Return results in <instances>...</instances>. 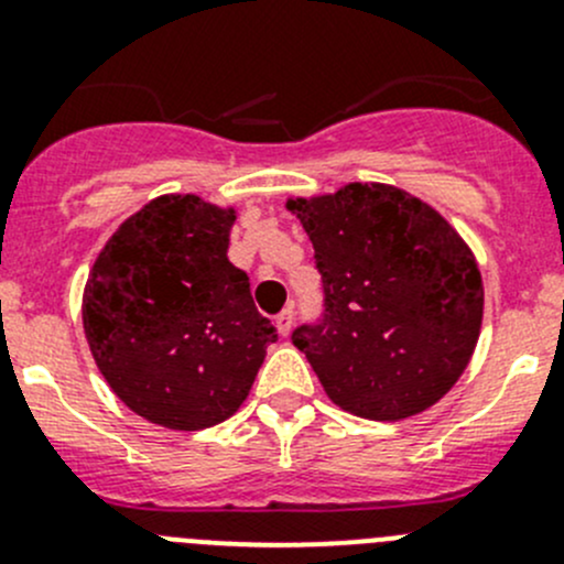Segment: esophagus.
I'll return each instance as SVG.
<instances>
[{
    "mask_svg": "<svg viewBox=\"0 0 564 564\" xmlns=\"http://www.w3.org/2000/svg\"><path fill=\"white\" fill-rule=\"evenodd\" d=\"M292 322H294V311H292V308L281 311V314L275 316V327H278V333H281V335H289V333H292Z\"/></svg>",
    "mask_w": 564,
    "mask_h": 564,
    "instance_id": "1",
    "label": "esophagus"
}]
</instances>
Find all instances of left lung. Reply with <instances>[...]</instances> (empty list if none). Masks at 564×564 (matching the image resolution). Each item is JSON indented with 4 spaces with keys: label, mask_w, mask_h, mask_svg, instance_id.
Wrapping results in <instances>:
<instances>
[{
    "label": "left lung",
    "mask_w": 564,
    "mask_h": 564,
    "mask_svg": "<svg viewBox=\"0 0 564 564\" xmlns=\"http://www.w3.org/2000/svg\"><path fill=\"white\" fill-rule=\"evenodd\" d=\"M314 242L324 314L292 333L329 401L357 417H412L469 366L482 281L460 235L425 202L382 182L289 198Z\"/></svg>",
    "instance_id": "left-lung-1"
}]
</instances>
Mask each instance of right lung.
I'll list each match as a JSON object with an SVG mask.
<instances>
[{"instance_id":"obj_1","label":"right lung","mask_w":564,"mask_h":564,"mask_svg":"<svg viewBox=\"0 0 564 564\" xmlns=\"http://www.w3.org/2000/svg\"><path fill=\"white\" fill-rule=\"evenodd\" d=\"M235 218L193 193L158 196L89 272L82 316L95 362L124 406L163 429L231 417L278 340L226 256Z\"/></svg>"}]
</instances>
